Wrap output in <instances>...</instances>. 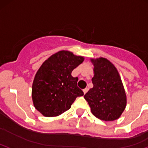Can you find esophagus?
Here are the masks:
<instances>
[{
	"mask_svg": "<svg viewBox=\"0 0 148 148\" xmlns=\"http://www.w3.org/2000/svg\"><path fill=\"white\" fill-rule=\"evenodd\" d=\"M88 88H85L84 89H83V91H84V94H86V93L87 92V91H88Z\"/></svg>",
	"mask_w": 148,
	"mask_h": 148,
	"instance_id": "obj_1",
	"label": "esophagus"
}]
</instances>
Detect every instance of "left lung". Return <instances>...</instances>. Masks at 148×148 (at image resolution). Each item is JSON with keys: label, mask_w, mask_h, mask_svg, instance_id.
Listing matches in <instances>:
<instances>
[{"label": "left lung", "mask_w": 148, "mask_h": 148, "mask_svg": "<svg viewBox=\"0 0 148 148\" xmlns=\"http://www.w3.org/2000/svg\"><path fill=\"white\" fill-rule=\"evenodd\" d=\"M94 65V87L84 95L91 113L100 120L113 121L121 117L127 103L126 94L116 66L103 57L91 59Z\"/></svg>", "instance_id": "1"}]
</instances>
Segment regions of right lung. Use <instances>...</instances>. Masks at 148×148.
Wrapping results in <instances>:
<instances>
[{"instance_id":"right-lung-1","label":"right lung","mask_w":148,"mask_h":148,"mask_svg":"<svg viewBox=\"0 0 148 148\" xmlns=\"http://www.w3.org/2000/svg\"><path fill=\"white\" fill-rule=\"evenodd\" d=\"M84 60L67 50L52 54L42 63L34 78L32 99L35 108L45 117L61 115L84 95L71 71Z\"/></svg>"}]
</instances>
